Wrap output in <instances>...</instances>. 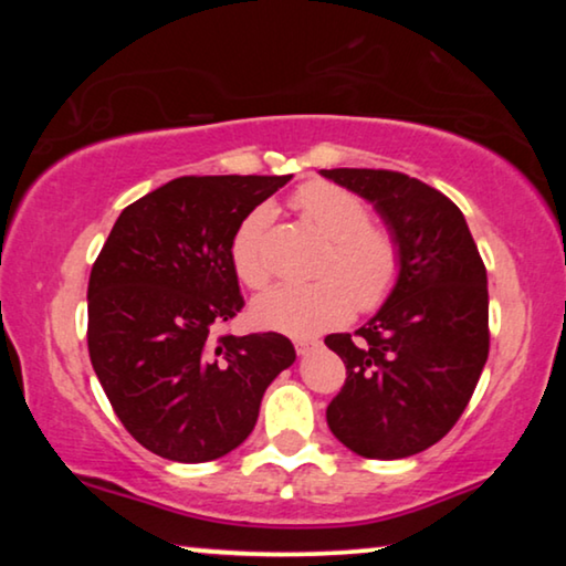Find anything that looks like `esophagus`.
<instances>
[{
	"mask_svg": "<svg viewBox=\"0 0 566 566\" xmlns=\"http://www.w3.org/2000/svg\"><path fill=\"white\" fill-rule=\"evenodd\" d=\"M316 347H319L316 339H296V353L298 355H308L312 350H316Z\"/></svg>",
	"mask_w": 566,
	"mask_h": 566,
	"instance_id": "esophagus-1",
	"label": "esophagus"
}]
</instances>
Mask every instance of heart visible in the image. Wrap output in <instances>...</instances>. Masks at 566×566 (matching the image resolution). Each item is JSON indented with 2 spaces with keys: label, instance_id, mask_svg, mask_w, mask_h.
I'll list each match as a JSON object with an SVG mask.
<instances>
[{
  "label": "heart",
  "instance_id": "b5f03b06",
  "mask_svg": "<svg viewBox=\"0 0 566 566\" xmlns=\"http://www.w3.org/2000/svg\"><path fill=\"white\" fill-rule=\"evenodd\" d=\"M291 208L329 239L319 262L322 281L283 283L252 304V319L291 337H312L343 324L353 312H376L391 296L401 273V252L389 229L374 227L355 192L327 180H308L291 196ZM270 206L244 216L231 237V265L247 289L270 281L268 227Z\"/></svg>",
  "mask_w": 566,
  "mask_h": 566
}]
</instances>
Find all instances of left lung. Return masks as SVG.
Segmentation results:
<instances>
[{
    "mask_svg": "<svg viewBox=\"0 0 566 566\" xmlns=\"http://www.w3.org/2000/svg\"><path fill=\"white\" fill-rule=\"evenodd\" d=\"M358 192L397 239L391 296L355 335L324 337L347 368L327 407L339 443L363 459H407L459 422L490 355V293L453 200L391 169H322Z\"/></svg>",
    "mask_w": 566,
    "mask_h": 566,
    "instance_id": "1",
    "label": "left lung"
}]
</instances>
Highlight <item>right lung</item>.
I'll return each mask as SVG.
<instances>
[{
    "label": "right lung",
    "mask_w": 566,
    "mask_h": 566,
    "mask_svg": "<svg viewBox=\"0 0 566 566\" xmlns=\"http://www.w3.org/2000/svg\"><path fill=\"white\" fill-rule=\"evenodd\" d=\"M291 175L177 177L123 208L87 289L92 368L130 436L161 459L213 461L250 436L291 339H211L242 312L231 237Z\"/></svg>",
    "instance_id": "1"
}]
</instances>
